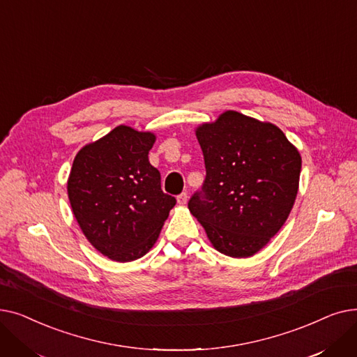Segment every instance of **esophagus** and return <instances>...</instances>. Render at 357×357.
Here are the masks:
<instances>
[{"label":"esophagus","instance_id":"esophagus-1","mask_svg":"<svg viewBox=\"0 0 357 357\" xmlns=\"http://www.w3.org/2000/svg\"><path fill=\"white\" fill-rule=\"evenodd\" d=\"M176 201H178L179 205H185L186 202H188V194H186V192L179 194V195L176 197Z\"/></svg>","mask_w":357,"mask_h":357}]
</instances>
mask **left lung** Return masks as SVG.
Segmentation results:
<instances>
[{
    "instance_id": "8db88e82",
    "label": "left lung",
    "mask_w": 357,
    "mask_h": 357,
    "mask_svg": "<svg viewBox=\"0 0 357 357\" xmlns=\"http://www.w3.org/2000/svg\"><path fill=\"white\" fill-rule=\"evenodd\" d=\"M202 149V192L191 214L220 253L241 259L264 249L282 229L299 188L301 155L284 131L227 109L195 128Z\"/></svg>"
}]
</instances>
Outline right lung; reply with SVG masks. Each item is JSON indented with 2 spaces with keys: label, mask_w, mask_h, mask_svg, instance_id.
<instances>
[{
  "label": "right lung",
  "mask_w": 357,
  "mask_h": 357,
  "mask_svg": "<svg viewBox=\"0 0 357 357\" xmlns=\"http://www.w3.org/2000/svg\"><path fill=\"white\" fill-rule=\"evenodd\" d=\"M156 135L117 126L85 144L68 178L72 213L86 240L116 261L144 256L160 234L176 199L163 194L149 162Z\"/></svg>",
  "instance_id": "1"
}]
</instances>
